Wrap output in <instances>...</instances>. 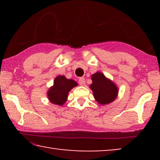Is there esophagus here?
<instances>
[{"label":"esophagus","instance_id":"obj_1","mask_svg":"<svg viewBox=\"0 0 160 160\" xmlns=\"http://www.w3.org/2000/svg\"><path fill=\"white\" fill-rule=\"evenodd\" d=\"M79 84H80V85H81V86L85 85V78H80Z\"/></svg>","mask_w":160,"mask_h":160}]
</instances>
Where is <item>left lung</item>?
<instances>
[{
    "instance_id": "1",
    "label": "left lung",
    "mask_w": 160,
    "mask_h": 160,
    "mask_svg": "<svg viewBox=\"0 0 160 160\" xmlns=\"http://www.w3.org/2000/svg\"><path fill=\"white\" fill-rule=\"evenodd\" d=\"M92 84L90 88L93 92L96 101L101 104H109L114 100L118 94V88L115 84L101 72L92 75Z\"/></svg>"
}]
</instances>
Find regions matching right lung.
<instances>
[{
	"label": "right lung",
	"instance_id": "right-lung-1",
	"mask_svg": "<svg viewBox=\"0 0 160 160\" xmlns=\"http://www.w3.org/2000/svg\"><path fill=\"white\" fill-rule=\"evenodd\" d=\"M77 82L73 80H68L63 75H60L54 80L53 86L48 92V97L51 103L59 106L66 102L69 91L77 86Z\"/></svg>",
	"mask_w": 160,
	"mask_h": 160
}]
</instances>
